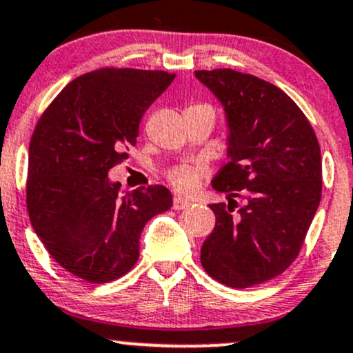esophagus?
<instances>
[{
	"label": "esophagus",
	"mask_w": 353,
	"mask_h": 353,
	"mask_svg": "<svg viewBox=\"0 0 353 353\" xmlns=\"http://www.w3.org/2000/svg\"><path fill=\"white\" fill-rule=\"evenodd\" d=\"M174 209H177V211H179V209H188V208H191L192 206V203L191 201H188V199H184V197H174Z\"/></svg>",
	"instance_id": "1"
}]
</instances>
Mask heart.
I'll return each mask as SVG.
<instances>
[{
  "mask_svg": "<svg viewBox=\"0 0 353 353\" xmlns=\"http://www.w3.org/2000/svg\"><path fill=\"white\" fill-rule=\"evenodd\" d=\"M206 169L203 165H181L168 172V181L176 191L183 194H191L199 188Z\"/></svg>",
  "mask_w": 353,
  "mask_h": 353,
  "instance_id": "b5f03b06",
  "label": "heart"
}]
</instances>
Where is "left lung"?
Returning <instances> with one entry per match:
<instances>
[{
  "mask_svg": "<svg viewBox=\"0 0 353 353\" xmlns=\"http://www.w3.org/2000/svg\"><path fill=\"white\" fill-rule=\"evenodd\" d=\"M196 77L223 103L230 157L212 179L228 204H211L216 226L201 265L219 283L250 288L283 273L300 253L321 199L320 145L276 85L231 68Z\"/></svg>",
  "mask_w": 353,
  "mask_h": 353,
  "instance_id": "1",
  "label": "left lung"
}]
</instances>
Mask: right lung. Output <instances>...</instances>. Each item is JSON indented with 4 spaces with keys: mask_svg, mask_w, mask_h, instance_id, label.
Instances as JSON below:
<instances>
[{
    "mask_svg": "<svg viewBox=\"0 0 353 353\" xmlns=\"http://www.w3.org/2000/svg\"><path fill=\"white\" fill-rule=\"evenodd\" d=\"M174 77L162 70H94L72 80L34 127L30 221L58 265L85 281L108 283L132 270L145 223L172 206L164 185L120 196V183L107 174L135 145L142 115Z\"/></svg>",
    "mask_w": 353,
    "mask_h": 353,
    "instance_id": "add662e5",
    "label": "right lung"
}]
</instances>
